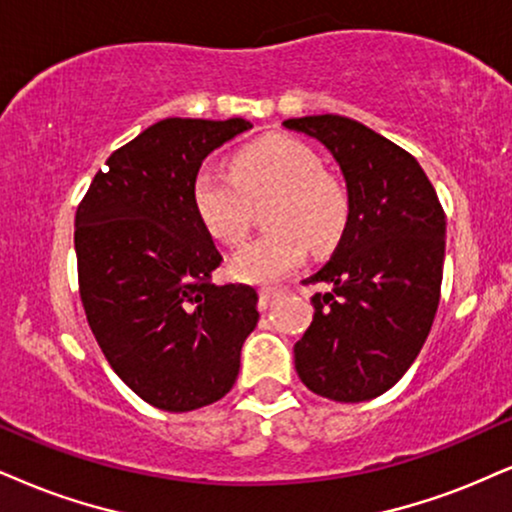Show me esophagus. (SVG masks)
<instances>
[{
  "label": "esophagus",
  "instance_id": "esophagus-1",
  "mask_svg": "<svg viewBox=\"0 0 512 512\" xmlns=\"http://www.w3.org/2000/svg\"><path fill=\"white\" fill-rule=\"evenodd\" d=\"M277 296H280V289H275V287H263L261 289V308H263V311H266V308L270 306V301L277 299Z\"/></svg>",
  "mask_w": 512,
  "mask_h": 512
}]
</instances>
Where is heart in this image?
Masks as SVG:
<instances>
[{
	"mask_svg": "<svg viewBox=\"0 0 512 512\" xmlns=\"http://www.w3.org/2000/svg\"><path fill=\"white\" fill-rule=\"evenodd\" d=\"M273 194L266 223L273 230L239 249L230 263L235 280L270 285L304 261L306 249L327 254L349 225V192L323 170V161L294 137H263L232 159V173L204 166L192 180L197 216L225 244L242 242L251 201Z\"/></svg>",
	"mask_w": 512,
	"mask_h": 512,
	"instance_id": "obj_1",
	"label": "heart"
}]
</instances>
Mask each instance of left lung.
Wrapping results in <instances>:
<instances>
[{
	"instance_id": "1",
	"label": "left lung",
	"mask_w": 512,
	"mask_h": 512,
	"mask_svg": "<svg viewBox=\"0 0 512 512\" xmlns=\"http://www.w3.org/2000/svg\"><path fill=\"white\" fill-rule=\"evenodd\" d=\"M282 125L325 144L351 204L332 258L304 280L330 292L311 299L313 323L294 344V368L325 399H375L406 375L432 330L444 208L420 163L363 123L325 113Z\"/></svg>"
}]
</instances>
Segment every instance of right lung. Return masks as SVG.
<instances>
[{
  "mask_svg": "<svg viewBox=\"0 0 512 512\" xmlns=\"http://www.w3.org/2000/svg\"><path fill=\"white\" fill-rule=\"evenodd\" d=\"M244 118H166L116 149L75 211L80 299L99 349L140 399L187 413L223 399L258 323L249 285H213L223 256L197 216L201 161Z\"/></svg>",
  "mask_w": 512,
  "mask_h": 512,
  "instance_id": "add662e5",
  "label": "right lung"
}]
</instances>
